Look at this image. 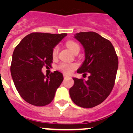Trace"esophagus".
<instances>
[{"mask_svg": "<svg viewBox=\"0 0 133 133\" xmlns=\"http://www.w3.org/2000/svg\"><path fill=\"white\" fill-rule=\"evenodd\" d=\"M63 76H64V79H65V78H66L68 77L67 75H63Z\"/></svg>", "mask_w": 133, "mask_h": 133, "instance_id": "34e87169", "label": "esophagus"}]
</instances>
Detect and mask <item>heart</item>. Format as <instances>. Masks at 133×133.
Segmentation results:
<instances>
[{"mask_svg": "<svg viewBox=\"0 0 133 133\" xmlns=\"http://www.w3.org/2000/svg\"><path fill=\"white\" fill-rule=\"evenodd\" d=\"M66 46L69 48V50L71 52H73L76 49H80L79 45L77 44L76 42L73 41H69L66 43ZM58 46H55L52 50V55L53 58L56 57L58 55ZM77 65L75 63H61L58 66V69L62 72L65 74H70L72 72V70L77 68Z\"/></svg>", "mask_w": 133, "mask_h": 133, "instance_id": "1", "label": "heart"}]
</instances>
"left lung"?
I'll return each instance as SVG.
<instances>
[{"instance_id": "left-lung-1", "label": "left lung", "mask_w": 133, "mask_h": 133, "mask_svg": "<svg viewBox=\"0 0 133 133\" xmlns=\"http://www.w3.org/2000/svg\"><path fill=\"white\" fill-rule=\"evenodd\" d=\"M75 38L84 49L85 60L78 73L90 74L87 81L73 78L75 84L69 90L75 104L92 108L103 103L112 91L118 69V60L113 45L95 32L77 33Z\"/></svg>"}]
</instances>
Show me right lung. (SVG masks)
Wrapping results in <instances>:
<instances>
[{"mask_svg":"<svg viewBox=\"0 0 133 133\" xmlns=\"http://www.w3.org/2000/svg\"><path fill=\"white\" fill-rule=\"evenodd\" d=\"M66 35L32 32L15 47L10 65L12 78L21 97L29 104L43 107L53 100L63 81V74L56 70L44 76L41 70L51 66L52 50Z\"/></svg>","mask_w":133,"mask_h":133,"instance_id":"add662e5","label":"right lung"}]
</instances>
